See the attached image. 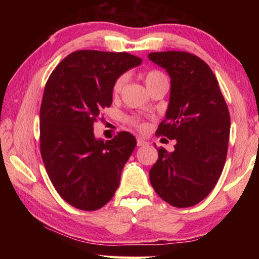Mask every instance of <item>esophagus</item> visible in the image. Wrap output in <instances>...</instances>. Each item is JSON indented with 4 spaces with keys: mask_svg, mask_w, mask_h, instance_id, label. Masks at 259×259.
Here are the masks:
<instances>
[{
    "mask_svg": "<svg viewBox=\"0 0 259 259\" xmlns=\"http://www.w3.org/2000/svg\"><path fill=\"white\" fill-rule=\"evenodd\" d=\"M137 145H138V146H145V145H147V141H145L144 139H141V138H138V139H137Z\"/></svg>",
    "mask_w": 259,
    "mask_h": 259,
    "instance_id": "34e87169",
    "label": "esophagus"
}]
</instances>
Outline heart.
<instances>
[{
  "label": "heart",
  "instance_id": "heart-1",
  "mask_svg": "<svg viewBox=\"0 0 259 259\" xmlns=\"http://www.w3.org/2000/svg\"><path fill=\"white\" fill-rule=\"evenodd\" d=\"M143 77H144L145 84H146V87L148 88V91L153 90L154 87L159 86V84H162V83H167L168 84L167 76H166L164 73L160 72V70H158V69L147 70V72L144 73ZM126 80H127V76L125 75V74H122V75L116 77L114 82H113V86H112L113 97H118V95L121 93L122 88L126 83ZM126 121H127V123H128V125L136 127V128L140 130V131H144L145 128H146V123L141 121L139 118L130 116V118L126 119Z\"/></svg>",
  "mask_w": 259,
  "mask_h": 259
}]
</instances>
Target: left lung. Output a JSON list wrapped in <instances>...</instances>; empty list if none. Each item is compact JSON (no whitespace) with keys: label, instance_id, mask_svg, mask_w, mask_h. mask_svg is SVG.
Here are the masks:
<instances>
[{"label":"left lung","instance_id":"1","mask_svg":"<svg viewBox=\"0 0 259 259\" xmlns=\"http://www.w3.org/2000/svg\"><path fill=\"white\" fill-rule=\"evenodd\" d=\"M148 59L171 77L166 118L155 134L177 141L173 152L158 150L151 185L172 206H193L213 190L224 168L231 125L228 105L217 77L197 55L169 51L150 53Z\"/></svg>","mask_w":259,"mask_h":259}]
</instances>
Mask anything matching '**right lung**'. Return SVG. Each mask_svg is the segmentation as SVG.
I'll return each instance as SVG.
<instances>
[{
  "instance_id": "1",
  "label": "right lung",
  "mask_w": 259,
  "mask_h": 259,
  "mask_svg": "<svg viewBox=\"0 0 259 259\" xmlns=\"http://www.w3.org/2000/svg\"><path fill=\"white\" fill-rule=\"evenodd\" d=\"M140 58L128 53L76 51L56 66L40 108V151L49 179L65 201L83 211L108 203L137 145L128 132L104 143L93 125L112 105L115 79Z\"/></svg>"
}]
</instances>
